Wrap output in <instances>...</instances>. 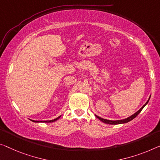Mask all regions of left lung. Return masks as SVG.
Here are the masks:
<instances>
[{"label":"left lung","mask_w":160,"mask_h":160,"mask_svg":"<svg viewBox=\"0 0 160 160\" xmlns=\"http://www.w3.org/2000/svg\"><path fill=\"white\" fill-rule=\"evenodd\" d=\"M149 99L148 100V101H147V102L146 103H145L144 106H143L141 108L139 109V111H138L137 112H136V113H134V114H133L132 116H129V117L128 118H125V119H123V120H118V121H111V120H107V119H104V118H101V117H99V116H96L95 115V116H96V117L99 119L100 121H101L102 122H103V123H108V124H121V123H127V122H128V121H132V120H133V118H136L137 117V116H138V114H139L140 112L142 111V110L143 108H144V107L146 106V105L148 103V102H149Z\"/></svg>","instance_id":"obj_1"}]
</instances>
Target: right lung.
I'll return each mask as SVG.
<instances>
[{
  "label": "right lung",
  "instance_id": "obj_1",
  "mask_svg": "<svg viewBox=\"0 0 160 160\" xmlns=\"http://www.w3.org/2000/svg\"><path fill=\"white\" fill-rule=\"evenodd\" d=\"M59 118H60V116H59V117H57V118H55V119H54V120H50V121H33V120H32V121H34V122H45V123H51V122H54V121H57V119H59Z\"/></svg>",
  "mask_w": 160,
  "mask_h": 160
}]
</instances>
